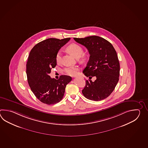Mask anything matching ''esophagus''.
Instances as JSON below:
<instances>
[{
  "mask_svg": "<svg viewBox=\"0 0 148 148\" xmlns=\"http://www.w3.org/2000/svg\"><path fill=\"white\" fill-rule=\"evenodd\" d=\"M75 78H76V77H75Z\"/></svg>",
  "mask_w": 148,
  "mask_h": 148,
  "instance_id": "esophagus-1",
  "label": "esophagus"
}]
</instances>
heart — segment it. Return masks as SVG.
<instances>
[{"label":"heart","instance_id":"b5f03b06","mask_svg":"<svg viewBox=\"0 0 148 148\" xmlns=\"http://www.w3.org/2000/svg\"><path fill=\"white\" fill-rule=\"evenodd\" d=\"M66 49L68 52L72 54L76 59L80 58V61L82 62H85L88 58L87 54L83 53V49L79 44L75 43L70 44L67 47ZM61 53L59 52L56 57V60L57 63H60L61 61ZM78 70V68L76 66H69L66 68L64 69V71L68 75L74 76L77 75Z\"/></svg>","mask_w":148,"mask_h":148}]
</instances>
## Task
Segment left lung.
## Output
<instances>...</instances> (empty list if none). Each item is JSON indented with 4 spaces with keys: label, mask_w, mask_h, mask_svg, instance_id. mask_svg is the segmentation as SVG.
Returning a JSON list of instances; mask_svg holds the SVG:
<instances>
[{
    "label": "left lung",
    "mask_w": 148,
    "mask_h": 148,
    "mask_svg": "<svg viewBox=\"0 0 148 148\" xmlns=\"http://www.w3.org/2000/svg\"><path fill=\"white\" fill-rule=\"evenodd\" d=\"M73 39L85 46L90 54L83 73L89 78L96 77L94 82L86 80L82 94L91 101L105 99L113 91L119 80L120 63L116 51L110 42L98 36Z\"/></svg>",
    "instance_id": "8db88e82"
}]
</instances>
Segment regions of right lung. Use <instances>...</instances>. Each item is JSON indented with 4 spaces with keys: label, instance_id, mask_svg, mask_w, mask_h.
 <instances>
[{
    "label": "right lung",
    "instance_id": "add662e5",
    "mask_svg": "<svg viewBox=\"0 0 148 148\" xmlns=\"http://www.w3.org/2000/svg\"><path fill=\"white\" fill-rule=\"evenodd\" d=\"M70 38H50L36 44L32 49L26 64L28 85L36 97L43 103L53 105L63 98L66 85L72 78L60 75L59 79L49 75L57 65L56 57Z\"/></svg>",
    "mask_w": 148,
    "mask_h": 148
}]
</instances>
